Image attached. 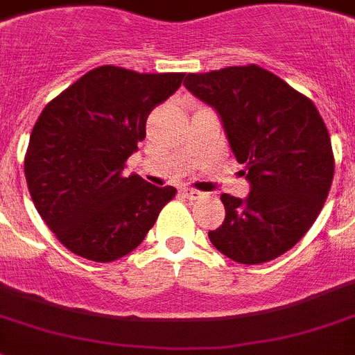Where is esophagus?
Wrapping results in <instances>:
<instances>
[{
	"mask_svg": "<svg viewBox=\"0 0 355 355\" xmlns=\"http://www.w3.org/2000/svg\"><path fill=\"white\" fill-rule=\"evenodd\" d=\"M181 194H183L187 199L201 198V192H198V190H194V189H183L181 190Z\"/></svg>",
	"mask_w": 355,
	"mask_h": 355,
	"instance_id": "obj_1",
	"label": "esophagus"
}]
</instances>
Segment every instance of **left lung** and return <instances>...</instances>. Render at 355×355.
Returning <instances> with one entry per match:
<instances>
[{
  "label": "left lung",
  "instance_id": "obj_1",
  "mask_svg": "<svg viewBox=\"0 0 355 355\" xmlns=\"http://www.w3.org/2000/svg\"><path fill=\"white\" fill-rule=\"evenodd\" d=\"M184 87L219 114L250 183L245 199L221 196L225 221L212 245L259 265L294 247L323 209L334 178L329 130L315 105L257 65L189 74Z\"/></svg>",
  "mask_w": 355,
  "mask_h": 355
}]
</instances>
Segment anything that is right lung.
<instances>
[{
  "mask_svg": "<svg viewBox=\"0 0 355 355\" xmlns=\"http://www.w3.org/2000/svg\"><path fill=\"white\" fill-rule=\"evenodd\" d=\"M184 74L90 70L43 108L32 128L25 178L36 210L76 256L116 261L141 245L174 187L125 175L146 118Z\"/></svg>",
  "mask_w": 355,
  "mask_h": 355,
  "instance_id": "right-lung-1",
  "label": "right lung"
}]
</instances>
